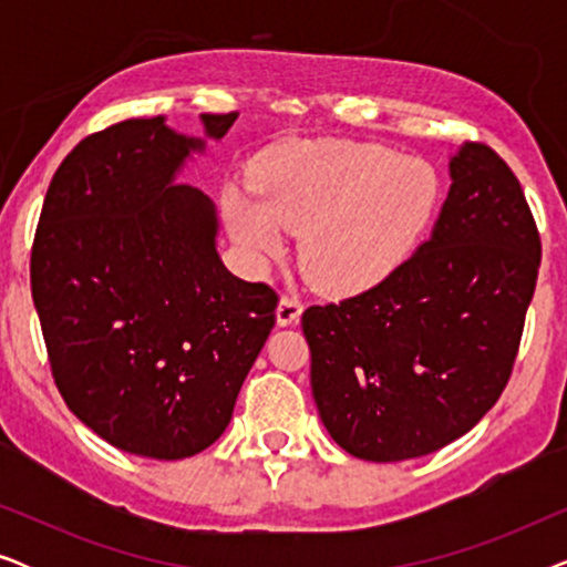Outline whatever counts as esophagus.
Segmentation results:
<instances>
[{"label":"esophagus","mask_w":567,"mask_h":567,"mask_svg":"<svg viewBox=\"0 0 567 567\" xmlns=\"http://www.w3.org/2000/svg\"><path fill=\"white\" fill-rule=\"evenodd\" d=\"M301 309L305 307H301L299 297H293V293H289V297H281V301H278V309H276V322L281 324V328L299 322Z\"/></svg>","instance_id":"1"}]
</instances>
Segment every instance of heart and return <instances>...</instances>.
Returning a JSON list of instances; mask_svg holds the SVG:
<instances>
[{"label":"heart","instance_id":"b5f03b06","mask_svg":"<svg viewBox=\"0 0 567 567\" xmlns=\"http://www.w3.org/2000/svg\"><path fill=\"white\" fill-rule=\"evenodd\" d=\"M252 190L255 198L224 193L237 243L276 255L284 229L301 231V270L336 293L386 281L429 235L441 204V177L429 159L343 138L270 152L255 167Z\"/></svg>","mask_w":567,"mask_h":567}]
</instances>
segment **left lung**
Segmentation results:
<instances>
[{"label":"left lung","mask_w":567,"mask_h":567,"mask_svg":"<svg viewBox=\"0 0 567 567\" xmlns=\"http://www.w3.org/2000/svg\"><path fill=\"white\" fill-rule=\"evenodd\" d=\"M449 175L431 237L386 281L301 315L317 410L359 460L452 444L514 369L542 260L537 224L491 146L464 142Z\"/></svg>","instance_id":"8db88e82"}]
</instances>
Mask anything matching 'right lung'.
I'll return each mask as SVG.
<instances>
[{
  "mask_svg": "<svg viewBox=\"0 0 567 567\" xmlns=\"http://www.w3.org/2000/svg\"><path fill=\"white\" fill-rule=\"evenodd\" d=\"M237 113H204L219 138ZM206 138L131 118L82 138L45 193L30 286L61 398L128 454L185 460L231 421L276 291L231 276L212 198L175 183Z\"/></svg>",
  "mask_w": 567,
  "mask_h": 567,
  "instance_id": "add662e5",
  "label": "right lung"
}]
</instances>
